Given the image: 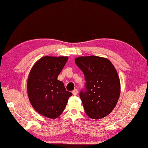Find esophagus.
<instances>
[{"mask_svg": "<svg viewBox=\"0 0 148 148\" xmlns=\"http://www.w3.org/2000/svg\"><path fill=\"white\" fill-rule=\"evenodd\" d=\"M72 93H73V95H77L78 94V90H77V89H75V90H74L73 91V92H72Z\"/></svg>", "mask_w": 148, "mask_h": 148, "instance_id": "1", "label": "esophagus"}]
</instances>
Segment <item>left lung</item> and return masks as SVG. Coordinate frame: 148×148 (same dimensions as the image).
I'll use <instances>...</instances> for the list:
<instances>
[{
	"label": "left lung",
	"instance_id": "left-lung-1",
	"mask_svg": "<svg viewBox=\"0 0 148 148\" xmlns=\"http://www.w3.org/2000/svg\"><path fill=\"white\" fill-rule=\"evenodd\" d=\"M75 62L84 74L86 92L81 99L87 115L99 119L115 108L121 94V82L116 69L108 58L98 56L77 57Z\"/></svg>",
	"mask_w": 148,
	"mask_h": 148
}]
</instances>
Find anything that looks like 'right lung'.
<instances>
[{
  "label": "right lung",
  "instance_id": "1",
  "mask_svg": "<svg viewBox=\"0 0 148 148\" xmlns=\"http://www.w3.org/2000/svg\"><path fill=\"white\" fill-rule=\"evenodd\" d=\"M68 57L45 56L35 63L27 82V95L31 104L41 115L57 119L62 113L72 95L64 83L57 80Z\"/></svg>",
  "mask_w": 148,
  "mask_h": 148
}]
</instances>
